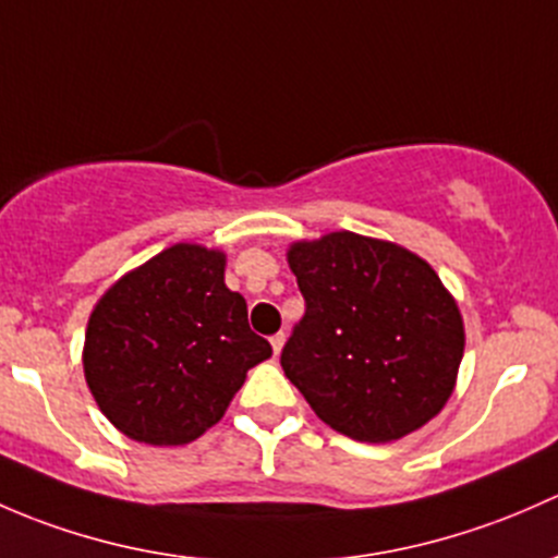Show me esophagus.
I'll use <instances>...</instances> for the list:
<instances>
[{
  "label": "esophagus",
  "instance_id": "1",
  "mask_svg": "<svg viewBox=\"0 0 558 558\" xmlns=\"http://www.w3.org/2000/svg\"><path fill=\"white\" fill-rule=\"evenodd\" d=\"M284 341H287L284 332H277V336H271V349H274V354H281V349H284Z\"/></svg>",
  "mask_w": 558,
  "mask_h": 558
}]
</instances>
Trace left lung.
<instances>
[{"instance_id":"8db88e82","label":"left lung","mask_w":558,"mask_h":558,"mask_svg":"<svg viewBox=\"0 0 558 558\" xmlns=\"http://www.w3.org/2000/svg\"><path fill=\"white\" fill-rule=\"evenodd\" d=\"M306 314L284 376L347 438L389 444L438 416L457 387L464 322L435 268L395 241L332 231L292 241Z\"/></svg>"}]
</instances>
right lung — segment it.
Returning a JSON list of instances; mask_svg holds the SVG:
<instances>
[{"mask_svg": "<svg viewBox=\"0 0 558 558\" xmlns=\"http://www.w3.org/2000/svg\"><path fill=\"white\" fill-rule=\"evenodd\" d=\"M271 343L226 284V252L180 244L123 274L85 327L96 405L136 444L182 446L215 427Z\"/></svg>", "mask_w": 558, "mask_h": 558, "instance_id": "obj_1", "label": "right lung"}]
</instances>
